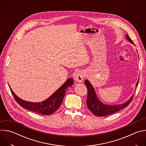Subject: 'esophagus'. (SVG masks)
Instances as JSON below:
<instances>
[{
    "label": "esophagus",
    "instance_id": "esophagus-1",
    "mask_svg": "<svg viewBox=\"0 0 146 146\" xmlns=\"http://www.w3.org/2000/svg\"><path fill=\"white\" fill-rule=\"evenodd\" d=\"M83 78H84V75L81 71L77 72L74 76V79L77 82H82Z\"/></svg>",
    "mask_w": 146,
    "mask_h": 146
}]
</instances>
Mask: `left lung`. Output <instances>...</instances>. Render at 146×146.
<instances>
[{
    "mask_svg": "<svg viewBox=\"0 0 146 146\" xmlns=\"http://www.w3.org/2000/svg\"><path fill=\"white\" fill-rule=\"evenodd\" d=\"M126 37L129 42L134 44L133 41L132 40V39H131V38L128 36V35H126ZM139 80V79L138 80L136 84V87H137L138 85ZM84 83L86 86L87 88L88 91V95L86 102L87 104V107L94 115L98 117H103L108 115H110L115 112H117L121 110V109H124L125 108H126L129 105V104L131 102L133 98V95H132L127 102L120 104V105H106V104H104L102 102H101L98 98L95 90L92 84L90 83V82L88 80H86Z\"/></svg>",
    "mask_w": 146,
    "mask_h": 146,
    "instance_id": "1",
    "label": "left lung"
}]
</instances>
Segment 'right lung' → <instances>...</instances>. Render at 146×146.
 Wrapping results in <instances>:
<instances>
[{
    "label": "right lung",
    "instance_id": "1",
    "mask_svg": "<svg viewBox=\"0 0 146 146\" xmlns=\"http://www.w3.org/2000/svg\"><path fill=\"white\" fill-rule=\"evenodd\" d=\"M73 83V79L69 78L48 98L38 103L30 102L21 99L14 94L10 86L9 87L17 102L25 109L43 115H51L59 109L63 101L68 87H71Z\"/></svg>",
    "mask_w": 146,
    "mask_h": 146
}]
</instances>
